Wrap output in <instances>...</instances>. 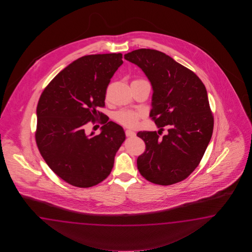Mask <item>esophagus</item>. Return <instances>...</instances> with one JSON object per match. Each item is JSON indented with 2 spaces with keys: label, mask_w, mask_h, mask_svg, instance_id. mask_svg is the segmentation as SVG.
I'll list each match as a JSON object with an SVG mask.
<instances>
[{
  "label": "esophagus",
  "mask_w": 252,
  "mask_h": 252,
  "mask_svg": "<svg viewBox=\"0 0 252 252\" xmlns=\"http://www.w3.org/2000/svg\"><path fill=\"white\" fill-rule=\"evenodd\" d=\"M126 137H135L136 133L134 131H131V130H126Z\"/></svg>",
  "instance_id": "1"
}]
</instances>
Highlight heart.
<instances>
[{
    "mask_svg": "<svg viewBox=\"0 0 252 252\" xmlns=\"http://www.w3.org/2000/svg\"><path fill=\"white\" fill-rule=\"evenodd\" d=\"M141 117L142 114L140 112L131 110H120L114 115L116 122L126 127H135Z\"/></svg>",
    "mask_w": 252,
    "mask_h": 252,
    "instance_id": "obj_1",
    "label": "heart"
}]
</instances>
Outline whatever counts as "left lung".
<instances>
[{
    "label": "left lung",
    "mask_w": 252,
    "mask_h": 252,
    "mask_svg": "<svg viewBox=\"0 0 252 252\" xmlns=\"http://www.w3.org/2000/svg\"><path fill=\"white\" fill-rule=\"evenodd\" d=\"M125 59L143 70L153 85L150 117L168 134L139 131L146 149L137 169L148 181L169 186L183 181L198 167L214 131V115L206 88L193 71L165 54L138 49Z\"/></svg>",
    "instance_id": "1"
}]
</instances>
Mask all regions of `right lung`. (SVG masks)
<instances>
[{
  "instance_id": "obj_1",
  "label": "right lung",
  "mask_w": 252,
  "mask_h": 252,
  "mask_svg": "<svg viewBox=\"0 0 252 252\" xmlns=\"http://www.w3.org/2000/svg\"><path fill=\"white\" fill-rule=\"evenodd\" d=\"M122 58V54L82 56L62 70L38 99V151L54 174L74 187L91 188L106 179L126 139L122 126L98 111L105 106L107 87ZM99 117L101 134L87 135L85 126Z\"/></svg>"
}]
</instances>
